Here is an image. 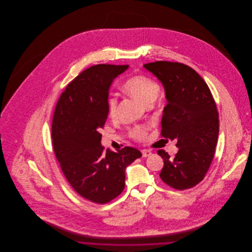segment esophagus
<instances>
[{
  "mask_svg": "<svg viewBox=\"0 0 252 252\" xmlns=\"http://www.w3.org/2000/svg\"><path fill=\"white\" fill-rule=\"evenodd\" d=\"M142 154L144 158H147V157L151 156L152 155V152L150 150H147V149H144L142 150Z\"/></svg>",
  "mask_w": 252,
  "mask_h": 252,
  "instance_id": "esophagus-1",
  "label": "esophagus"
}]
</instances>
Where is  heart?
Returning <instances> with one entry per match:
<instances>
[{
    "label": "heart",
    "mask_w": 252,
    "mask_h": 252,
    "mask_svg": "<svg viewBox=\"0 0 252 252\" xmlns=\"http://www.w3.org/2000/svg\"><path fill=\"white\" fill-rule=\"evenodd\" d=\"M124 91L144 106H148L152 105L156 101L159 94L160 88L153 79L144 75H136L124 85ZM108 112L110 118H114L116 116L117 100L113 96L108 98ZM145 134L146 128L144 126H136L130 131L132 138L136 140H142Z\"/></svg>",
    "instance_id": "obj_1"
}]
</instances>
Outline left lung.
Masks as SVG:
<instances>
[{"instance_id":"1","label":"left lung","mask_w":252,"mask_h":252,"mask_svg":"<svg viewBox=\"0 0 252 252\" xmlns=\"http://www.w3.org/2000/svg\"><path fill=\"white\" fill-rule=\"evenodd\" d=\"M162 84L167 105L163 108L161 135L177 141L174 158L158 150L163 158L160 179L177 190L192 188L203 180L216 149L219 121L208 85L191 67L168 61L144 64Z\"/></svg>"}]
</instances>
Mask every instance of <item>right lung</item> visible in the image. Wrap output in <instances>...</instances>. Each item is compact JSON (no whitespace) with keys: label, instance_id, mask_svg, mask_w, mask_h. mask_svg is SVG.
Segmentation results:
<instances>
[{"label":"right lung","instance_id":"1","mask_svg":"<svg viewBox=\"0 0 252 252\" xmlns=\"http://www.w3.org/2000/svg\"><path fill=\"white\" fill-rule=\"evenodd\" d=\"M128 67L100 64L85 70L60 96L53 118V147L62 172L75 192L94 203L117 197L126 168L142 157L133 147L112 152L101 144L110 87Z\"/></svg>","mask_w":252,"mask_h":252}]
</instances>
